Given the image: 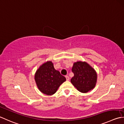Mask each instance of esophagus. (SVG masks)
Returning <instances> with one entry per match:
<instances>
[{
    "label": "esophagus",
    "instance_id": "34e87169",
    "mask_svg": "<svg viewBox=\"0 0 124 124\" xmlns=\"http://www.w3.org/2000/svg\"><path fill=\"white\" fill-rule=\"evenodd\" d=\"M65 78H66V79H67V81H69V77L68 76H65Z\"/></svg>",
    "mask_w": 124,
    "mask_h": 124
}]
</instances>
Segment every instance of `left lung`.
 <instances>
[{
  "label": "left lung",
  "mask_w": 124,
  "mask_h": 124,
  "mask_svg": "<svg viewBox=\"0 0 124 124\" xmlns=\"http://www.w3.org/2000/svg\"><path fill=\"white\" fill-rule=\"evenodd\" d=\"M72 71L74 76L71 79V83L77 90L82 93H86L95 87L97 75L88 63L82 61L75 62Z\"/></svg>",
  "instance_id": "8db88e82"
}]
</instances>
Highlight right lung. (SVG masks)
I'll use <instances>...</instances> for the list:
<instances>
[{
	"label": "right lung",
	"mask_w": 124,
	"mask_h": 124,
	"mask_svg": "<svg viewBox=\"0 0 124 124\" xmlns=\"http://www.w3.org/2000/svg\"><path fill=\"white\" fill-rule=\"evenodd\" d=\"M36 85L41 93L47 95H52L66 78L55 70L52 61H47L39 67L35 74Z\"/></svg>",
	"instance_id": "right-lung-1"
}]
</instances>
